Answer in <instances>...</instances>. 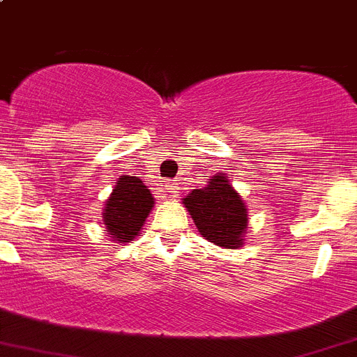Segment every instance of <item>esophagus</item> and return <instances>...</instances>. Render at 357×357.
I'll use <instances>...</instances> for the list:
<instances>
[{
	"label": "esophagus",
	"instance_id": "1",
	"mask_svg": "<svg viewBox=\"0 0 357 357\" xmlns=\"http://www.w3.org/2000/svg\"><path fill=\"white\" fill-rule=\"evenodd\" d=\"M165 188H166V191H168V192H172V195H175V192H176V189H178V188H176V184H175V182H166V184H165Z\"/></svg>",
	"mask_w": 357,
	"mask_h": 357
}]
</instances>
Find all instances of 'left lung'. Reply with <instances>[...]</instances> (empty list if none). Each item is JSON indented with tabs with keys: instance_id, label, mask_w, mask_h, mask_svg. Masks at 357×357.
Returning a JSON list of instances; mask_svg holds the SVG:
<instances>
[{
	"instance_id": "8db88e82",
	"label": "left lung",
	"mask_w": 357,
	"mask_h": 357,
	"mask_svg": "<svg viewBox=\"0 0 357 357\" xmlns=\"http://www.w3.org/2000/svg\"><path fill=\"white\" fill-rule=\"evenodd\" d=\"M182 204L208 243L231 250L243 246L248 208L225 173L212 176L207 188L195 189Z\"/></svg>"
}]
</instances>
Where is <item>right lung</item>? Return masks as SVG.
<instances>
[{"mask_svg": "<svg viewBox=\"0 0 357 357\" xmlns=\"http://www.w3.org/2000/svg\"><path fill=\"white\" fill-rule=\"evenodd\" d=\"M153 207L150 189L138 176H122L116 181L104 208V225L119 243H129L138 235Z\"/></svg>", "mask_w": 357, "mask_h": 357, "instance_id": "add662e5", "label": "right lung"}]
</instances>
